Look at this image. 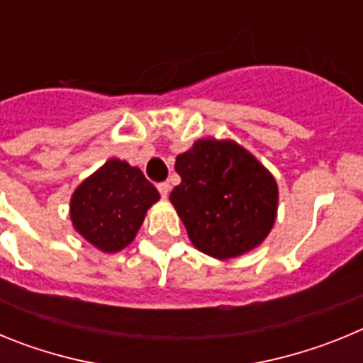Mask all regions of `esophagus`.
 <instances>
[{
	"label": "esophagus",
	"instance_id": "34e87169",
	"mask_svg": "<svg viewBox=\"0 0 363 363\" xmlns=\"http://www.w3.org/2000/svg\"><path fill=\"white\" fill-rule=\"evenodd\" d=\"M158 191L160 194H162V198H167L169 196V192H171V185L167 184V182H163V184L158 185Z\"/></svg>",
	"mask_w": 363,
	"mask_h": 363
}]
</instances>
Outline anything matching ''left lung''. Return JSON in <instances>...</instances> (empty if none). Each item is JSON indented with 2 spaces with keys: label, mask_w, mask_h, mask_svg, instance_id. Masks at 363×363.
I'll return each mask as SVG.
<instances>
[{
  "label": "left lung",
  "mask_w": 363,
  "mask_h": 363,
  "mask_svg": "<svg viewBox=\"0 0 363 363\" xmlns=\"http://www.w3.org/2000/svg\"><path fill=\"white\" fill-rule=\"evenodd\" d=\"M182 184L171 192L198 251L238 258L262 245L278 213V184L255 154L234 140L201 138L176 156Z\"/></svg>",
  "instance_id": "8db88e82"
}]
</instances>
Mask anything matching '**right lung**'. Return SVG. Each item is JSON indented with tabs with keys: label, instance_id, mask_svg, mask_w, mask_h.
I'll return each mask as SVG.
<instances>
[{
	"label": "right lung",
	"instance_id": "obj_1",
	"mask_svg": "<svg viewBox=\"0 0 363 363\" xmlns=\"http://www.w3.org/2000/svg\"><path fill=\"white\" fill-rule=\"evenodd\" d=\"M160 192L138 167L111 158L70 196L74 230L101 252H120L136 238Z\"/></svg>",
	"mask_w": 363,
	"mask_h": 363
}]
</instances>
